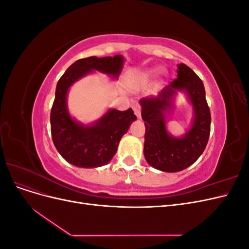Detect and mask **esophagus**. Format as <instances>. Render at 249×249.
I'll use <instances>...</instances> for the list:
<instances>
[{
  "instance_id": "esophagus-1",
  "label": "esophagus",
  "mask_w": 249,
  "mask_h": 249,
  "mask_svg": "<svg viewBox=\"0 0 249 249\" xmlns=\"http://www.w3.org/2000/svg\"><path fill=\"white\" fill-rule=\"evenodd\" d=\"M133 110H134L135 115H136L138 118H140L141 117V110H140V108L139 107H134Z\"/></svg>"
}]
</instances>
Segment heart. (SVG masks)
Masks as SVG:
<instances>
[{
    "label": "heart",
    "instance_id": "heart-1",
    "mask_svg": "<svg viewBox=\"0 0 249 249\" xmlns=\"http://www.w3.org/2000/svg\"><path fill=\"white\" fill-rule=\"evenodd\" d=\"M155 73H156V71H147V72H145V73H143L142 77L147 80V79H149V78H152Z\"/></svg>",
    "mask_w": 249,
    "mask_h": 249
}]
</instances>
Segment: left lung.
<instances>
[{
	"instance_id": "1",
	"label": "left lung",
	"mask_w": 249,
	"mask_h": 249,
	"mask_svg": "<svg viewBox=\"0 0 249 249\" xmlns=\"http://www.w3.org/2000/svg\"><path fill=\"white\" fill-rule=\"evenodd\" d=\"M176 89H185L195 110L194 125L182 139L170 137L164 126V112L172 104ZM144 120V153L147 163L165 172L189 167L205 150L211 131V112L200 78L186 64H178V78L157 97L140 100Z\"/></svg>"
}]
</instances>
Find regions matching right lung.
<instances>
[{
    "label": "right lung",
    "instance_id": "1",
    "mask_svg": "<svg viewBox=\"0 0 249 249\" xmlns=\"http://www.w3.org/2000/svg\"><path fill=\"white\" fill-rule=\"evenodd\" d=\"M123 63L124 58L120 55L80 59L66 70L57 83L51 110L52 139L59 154L74 166L93 168L108 164L117 152L120 139L137 117L131 108L125 111L113 109L92 125L80 124L71 119L67 111L69 88L92 71L116 78Z\"/></svg>",
    "mask_w": 249,
    "mask_h": 249
}]
</instances>
